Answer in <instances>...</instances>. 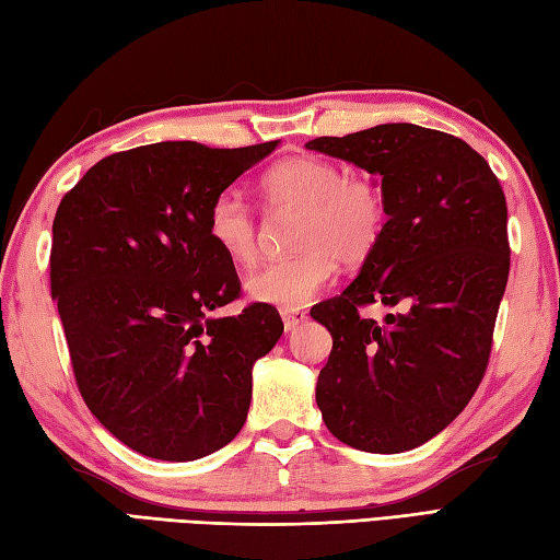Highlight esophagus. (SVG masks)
Listing matches in <instances>:
<instances>
[{
    "label": "esophagus",
    "mask_w": 560,
    "mask_h": 560,
    "mask_svg": "<svg viewBox=\"0 0 560 560\" xmlns=\"http://www.w3.org/2000/svg\"><path fill=\"white\" fill-rule=\"evenodd\" d=\"M281 319H283V329H287V331H293L295 327L305 323V319H307V313H305V311H301V307H299V311H289V307H283V311H281Z\"/></svg>",
    "instance_id": "obj_1"
}]
</instances>
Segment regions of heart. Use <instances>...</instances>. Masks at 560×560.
I'll return each instance as SVG.
<instances>
[{
	"label": "heart",
	"instance_id": "1",
	"mask_svg": "<svg viewBox=\"0 0 560 560\" xmlns=\"http://www.w3.org/2000/svg\"><path fill=\"white\" fill-rule=\"evenodd\" d=\"M261 197L269 209H299L293 245L301 249L255 269L245 281L259 303L299 307L323 291L341 265H361L375 253L387 225V199L377 177L347 173L323 156H293L261 177ZM207 233L235 265H253L259 249V225L253 207L235 189L213 197Z\"/></svg>",
	"mask_w": 560,
	"mask_h": 560
}]
</instances>
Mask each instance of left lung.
<instances>
[{
  "label": "left lung",
  "instance_id": "8db88e82",
  "mask_svg": "<svg viewBox=\"0 0 560 560\" xmlns=\"http://www.w3.org/2000/svg\"><path fill=\"white\" fill-rule=\"evenodd\" d=\"M305 147L377 175L387 199L359 277L311 311L331 335L317 407L355 450H413L457 419L489 365L510 273L503 187L467 141L409 122ZM371 302L402 313L377 326L360 315Z\"/></svg>",
  "mask_w": 560,
  "mask_h": 560
}]
</instances>
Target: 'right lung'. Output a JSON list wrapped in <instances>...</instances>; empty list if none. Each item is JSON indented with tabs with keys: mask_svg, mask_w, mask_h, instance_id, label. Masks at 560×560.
Returning <instances> with one entry per match:
<instances>
[{
	"mask_svg": "<svg viewBox=\"0 0 560 560\" xmlns=\"http://www.w3.org/2000/svg\"><path fill=\"white\" fill-rule=\"evenodd\" d=\"M277 141H161L98 161L52 223L50 293L91 413L141 455L207 457L241 433L253 365L279 341L277 307L241 299L207 233L211 201Z\"/></svg>",
	"mask_w": 560,
	"mask_h": 560,
	"instance_id": "add662e5",
	"label": "right lung"
}]
</instances>
